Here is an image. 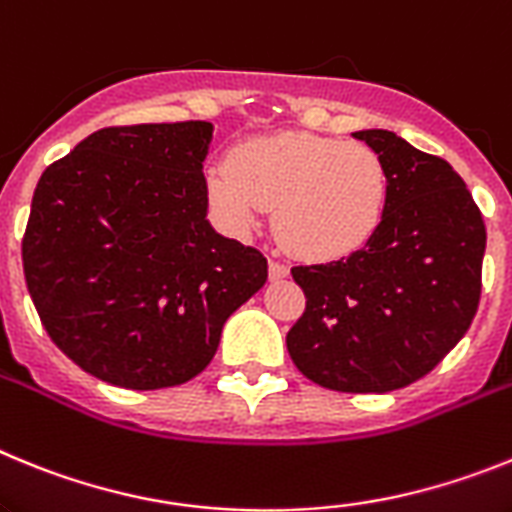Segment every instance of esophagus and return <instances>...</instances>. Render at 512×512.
<instances>
[{"mask_svg": "<svg viewBox=\"0 0 512 512\" xmlns=\"http://www.w3.org/2000/svg\"><path fill=\"white\" fill-rule=\"evenodd\" d=\"M286 275H288V265H286V262L273 260V257H270V281H283Z\"/></svg>", "mask_w": 512, "mask_h": 512, "instance_id": "esophagus-1", "label": "esophagus"}]
</instances>
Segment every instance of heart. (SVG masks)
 Wrapping results in <instances>:
<instances>
[{
  "mask_svg": "<svg viewBox=\"0 0 512 512\" xmlns=\"http://www.w3.org/2000/svg\"><path fill=\"white\" fill-rule=\"evenodd\" d=\"M208 198L237 231L275 206L278 239L306 260H337L371 239L384 216L389 175L361 141L286 131L239 144L206 177Z\"/></svg>",
  "mask_w": 512,
  "mask_h": 512,
  "instance_id": "1",
  "label": "heart"
}]
</instances>
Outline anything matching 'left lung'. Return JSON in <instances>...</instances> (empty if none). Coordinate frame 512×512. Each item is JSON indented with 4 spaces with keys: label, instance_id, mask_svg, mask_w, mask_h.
Instances as JSON below:
<instances>
[{
    "label": "left lung",
    "instance_id": "1",
    "mask_svg": "<svg viewBox=\"0 0 512 512\" xmlns=\"http://www.w3.org/2000/svg\"><path fill=\"white\" fill-rule=\"evenodd\" d=\"M389 175L366 247L291 268L306 309L286 335L306 379L335 391H391L422 379L466 335L482 293L487 229L446 159L391 131H358Z\"/></svg>",
    "mask_w": 512,
    "mask_h": 512
}]
</instances>
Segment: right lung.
Here are the masks:
<instances>
[{
    "mask_svg": "<svg viewBox=\"0 0 512 512\" xmlns=\"http://www.w3.org/2000/svg\"><path fill=\"white\" fill-rule=\"evenodd\" d=\"M211 133L206 121L100 128L38 180L22 237L30 299L56 348L108 384L195 379L268 281L260 250L206 221Z\"/></svg>",
    "mask_w": 512,
    "mask_h": 512,
    "instance_id": "1",
    "label": "right lung"
}]
</instances>
